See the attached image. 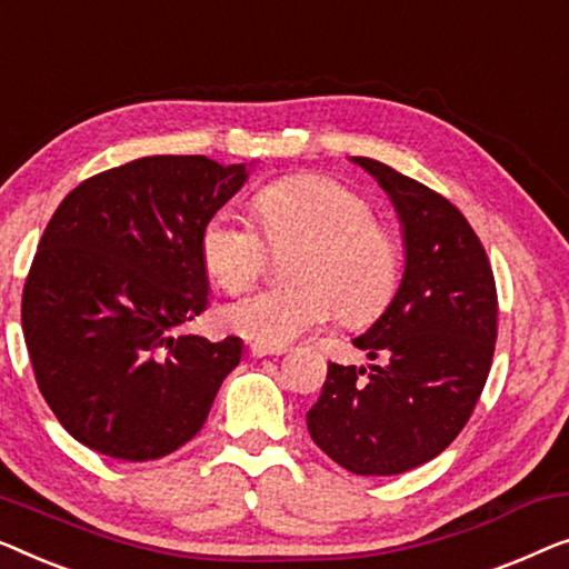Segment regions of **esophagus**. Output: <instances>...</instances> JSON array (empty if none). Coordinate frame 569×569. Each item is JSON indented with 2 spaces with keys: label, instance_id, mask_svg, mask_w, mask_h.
Masks as SVG:
<instances>
[{
  "label": "esophagus",
  "instance_id": "34e87169",
  "mask_svg": "<svg viewBox=\"0 0 569 569\" xmlns=\"http://www.w3.org/2000/svg\"><path fill=\"white\" fill-rule=\"evenodd\" d=\"M250 353H252L254 358H262V356H283V353H286V346H266V342H252Z\"/></svg>",
  "mask_w": 569,
  "mask_h": 569
}]
</instances>
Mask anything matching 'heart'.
Returning <instances> with one entry per match:
<instances>
[{"label":"heart","instance_id":"b5f03b06","mask_svg":"<svg viewBox=\"0 0 569 569\" xmlns=\"http://www.w3.org/2000/svg\"><path fill=\"white\" fill-rule=\"evenodd\" d=\"M254 223L229 211L213 213L201 231L208 273L223 288L260 276L268 246L296 244L286 260L291 283L239 296L221 307L227 330L266 346H286L338 315L363 327L383 315L402 278V247L353 188L327 174H293L252 198Z\"/></svg>","mask_w":569,"mask_h":569}]
</instances>
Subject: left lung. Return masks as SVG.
<instances>
[{"instance_id": "8db88e82", "label": "left lung", "mask_w": 569, "mask_h": 569, "mask_svg": "<svg viewBox=\"0 0 569 569\" xmlns=\"http://www.w3.org/2000/svg\"><path fill=\"white\" fill-rule=\"evenodd\" d=\"M405 234V273L387 311L353 340L371 366H327L307 412L311 441L361 477L402 475L461 433L482 395L498 338V291L463 213L422 182L368 157Z\"/></svg>"}]
</instances>
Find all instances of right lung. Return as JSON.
<instances>
[{
    "label": "right lung",
    "mask_w": 569,
    "mask_h": 569,
    "mask_svg": "<svg viewBox=\"0 0 569 569\" xmlns=\"http://www.w3.org/2000/svg\"><path fill=\"white\" fill-rule=\"evenodd\" d=\"M247 167L157 154L79 182L48 221L22 288L38 389L71 438L149 461L203 428L242 340L178 335L208 307L206 221Z\"/></svg>",
    "instance_id": "1"
}]
</instances>
